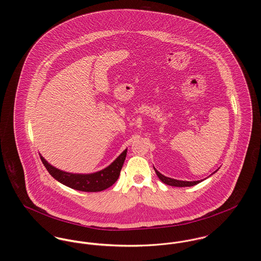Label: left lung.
I'll list each match as a JSON object with an SVG mask.
<instances>
[{
    "mask_svg": "<svg viewBox=\"0 0 261 261\" xmlns=\"http://www.w3.org/2000/svg\"><path fill=\"white\" fill-rule=\"evenodd\" d=\"M154 169V168H153ZM154 171H155V174H156V176L159 177V179L163 182V183H165V184H167V185H169V186H173V187H191V186H195V185H197V184H199L200 182H202L203 180H200V181H181V180H176V179H172V178H169V177H166V176H164V175H162L159 171H156L155 169H154ZM216 172V171H215ZM214 172V173H215ZM213 173V174H214Z\"/></svg>",
    "mask_w": 261,
    "mask_h": 261,
    "instance_id": "1",
    "label": "left lung"
}]
</instances>
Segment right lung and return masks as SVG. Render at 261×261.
I'll return each mask as SVG.
<instances>
[{
    "label": "right lung",
    "mask_w": 261,
    "mask_h": 261,
    "mask_svg": "<svg viewBox=\"0 0 261 261\" xmlns=\"http://www.w3.org/2000/svg\"><path fill=\"white\" fill-rule=\"evenodd\" d=\"M126 151L127 149H124L109 167L90 174H74L59 170L39 154L49 174L61 184L82 192H100L112 186L117 181L126 156Z\"/></svg>",
    "instance_id": "right-lung-1"
}]
</instances>
